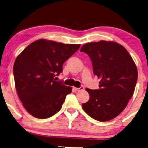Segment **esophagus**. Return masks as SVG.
Masks as SVG:
<instances>
[{
	"label": "esophagus",
	"mask_w": 148,
	"mask_h": 148,
	"mask_svg": "<svg viewBox=\"0 0 148 148\" xmlns=\"http://www.w3.org/2000/svg\"><path fill=\"white\" fill-rule=\"evenodd\" d=\"M73 89L77 90V91H80V90H83L84 89V87H79V88L73 87Z\"/></svg>",
	"instance_id": "obj_1"
}]
</instances>
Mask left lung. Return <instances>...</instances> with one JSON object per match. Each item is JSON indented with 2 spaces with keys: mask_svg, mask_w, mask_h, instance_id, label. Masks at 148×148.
Returning <instances> with one entry per match:
<instances>
[{
  "mask_svg": "<svg viewBox=\"0 0 148 148\" xmlns=\"http://www.w3.org/2000/svg\"><path fill=\"white\" fill-rule=\"evenodd\" d=\"M90 57L93 73L99 82V89L86 90L90 99L82 104L84 111L100 122L110 120L126 107L135 90L138 70L133 59L122 45L101 40L81 47Z\"/></svg>",
  "mask_w": 148,
  "mask_h": 148,
  "instance_id": "1",
  "label": "left lung"
}]
</instances>
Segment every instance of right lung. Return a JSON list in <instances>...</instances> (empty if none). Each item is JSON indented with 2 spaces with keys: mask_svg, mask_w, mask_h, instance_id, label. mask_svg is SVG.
<instances>
[{
  "mask_svg": "<svg viewBox=\"0 0 148 148\" xmlns=\"http://www.w3.org/2000/svg\"><path fill=\"white\" fill-rule=\"evenodd\" d=\"M40 39L27 46L16 59L13 72L17 94L35 118L45 119L60 110L71 87L56 81L63 64L80 47Z\"/></svg>",
  "mask_w": 148,
  "mask_h": 148,
  "instance_id": "obj_1",
  "label": "right lung"
}]
</instances>
